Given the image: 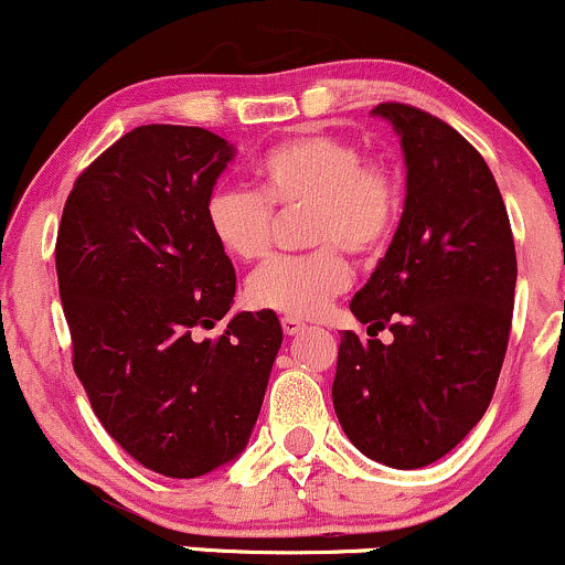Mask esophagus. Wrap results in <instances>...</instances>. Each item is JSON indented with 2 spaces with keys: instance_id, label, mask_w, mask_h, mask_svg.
Masks as SVG:
<instances>
[{
  "instance_id": "esophagus-1",
  "label": "esophagus",
  "mask_w": 565,
  "mask_h": 565,
  "mask_svg": "<svg viewBox=\"0 0 565 565\" xmlns=\"http://www.w3.org/2000/svg\"><path fill=\"white\" fill-rule=\"evenodd\" d=\"M281 329H284V334H300V331L305 329V323L300 321V318H291V316H284L281 318Z\"/></svg>"
}]
</instances>
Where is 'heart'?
Returning a JSON list of instances; mask_svg holds the SVG:
<instances>
[{
    "instance_id": "1",
    "label": "heart",
    "mask_w": 565,
    "mask_h": 565,
    "mask_svg": "<svg viewBox=\"0 0 565 565\" xmlns=\"http://www.w3.org/2000/svg\"><path fill=\"white\" fill-rule=\"evenodd\" d=\"M257 194L217 186L205 200V226L217 247L239 263L268 255L274 210L308 207L305 255L274 257L247 281L249 305L312 318L350 287V263L376 257L399 217V183L382 160L334 134H297L268 147L253 166Z\"/></svg>"
}]
</instances>
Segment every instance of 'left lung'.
<instances>
[{
  "instance_id": "8db88e82",
  "label": "left lung",
  "mask_w": 565,
  "mask_h": 565,
  "mask_svg": "<svg viewBox=\"0 0 565 565\" xmlns=\"http://www.w3.org/2000/svg\"><path fill=\"white\" fill-rule=\"evenodd\" d=\"M399 134L407 194L386 255L350 310L334 411L352 445L392 468L439 460L479 424L505 360L515 247L505 202L471 141L437 115L382 102ZM390 328L392 345L376 340Z\"/></svg>"
}]
</instances>
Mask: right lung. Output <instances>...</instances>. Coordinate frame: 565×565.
<instances>
[{
  "instance_id": "obj_1",
  "label": "right lung",
  "mask_w": 565,
  "mask_h": 565,
  "mask_svg": "<svg viewBox=\"0 0 565 565\" xmlns=\"http://www.w3.org/2000/svg\"><path fill=\"white\" fill-rule=\"evenodd\" d=\"M234 147L196 126H139L73 183L57 228L73 371L105 431L149 471L194 479L247 447L281 323L231 310L236 274L205 226Z\"/></svg>"
}]
</instances>
